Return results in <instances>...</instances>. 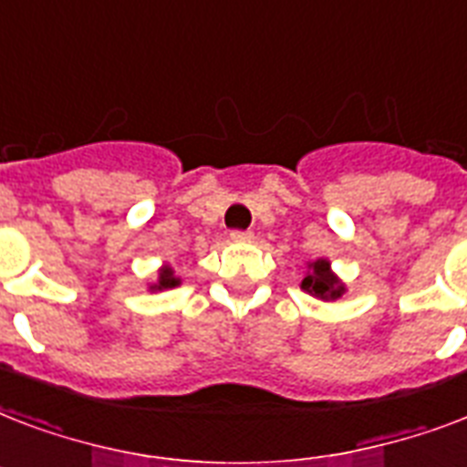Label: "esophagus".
Segmentation results:
<instances>
[{
	"mask_svg": "<svg viewBox=\"0 0 467 467\" xmlns=\"http://www.w3.org/2000/svg\"><path fill=\"white\" fill-rule=\"evenodd\" d=\"M230 240H233V242H252V240H254V234L244 233V230H233V233H230Z\"/></svg>",
	"mask_w": 467,
	"mask_h": 467,
	"instance_id": "1",
	"label": "esophagus"
}]
</instances>
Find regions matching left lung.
<instances>
[{
  "label": "left lung",
  "mask_w": 467,
  "mask_h": 467,
  "mask_svg": "<svg viewBox=\"0 0 467 467\" xmlns=\"http://www.w3.org/2000/svg\"><path fill=\"white\" fill-rule=\"evenodd\" d=\"M300 288L317 300H339L347 293V284L341 281L332 271V262L329 259H315L307 262L306 278L300 281Z\"/></svg>",
  "instance_id": "1"
}]
</instances>
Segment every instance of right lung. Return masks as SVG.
<instances>
[{
	"instance_id": "add662e5",
	"label": "right lung",
	"mask_w": 467,
	"mask_h": 467,
	"mask_svg": "<svg viewBox=\"0 0 467 467\" xmlns=\"http://www.w3.org/2000/svg\"><path fill=\"white\" fill-rule=\"evenodd\" d=\"M176 285H182V278L174 276V269H171L169 264H161L160 269H157L155 281L148 284V291H169V288H176Z\"/></svg>"
}]
</instances>
